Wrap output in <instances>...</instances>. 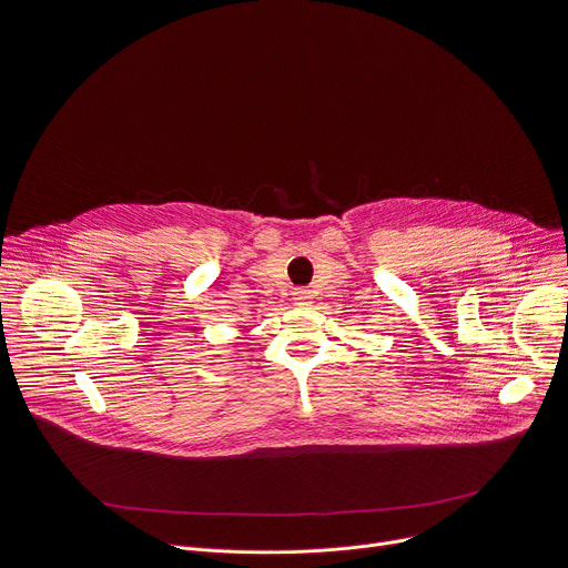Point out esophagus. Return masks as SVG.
Listing matches in <instances>:
<instances>
[{
  "mask_svg": "<svg viewBox=\"0 0 568 568\" xmlns=\"http://www.w3.org/2000/svg\"><path fill=\"white\" fill-rule=\"evenodd\" d=\"M293 300H295L297 306H308V304L313 302V295H311L308 288H297V291L293 293Z\"/></svg>",
  "mask_w": 568,
  "mask_h": 568,
  "instance_id": "obj_1",
  "label": "esophagus"
}]
</instances>
